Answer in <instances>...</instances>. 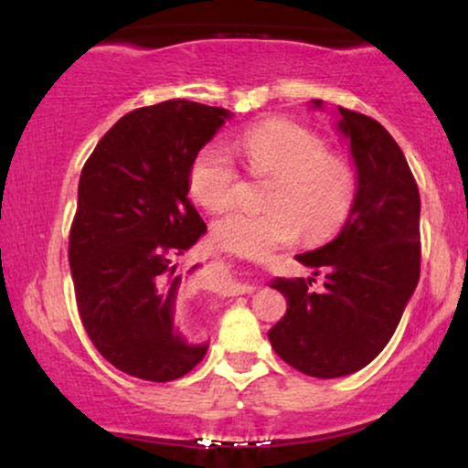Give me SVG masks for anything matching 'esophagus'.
<instances>
[{
	"instance_id": "esophagus-1",
	"label": "esophagus",
	"mask_w": 468,
	"mask_h": 468,
	"mask_svg": "<svg viewBox=\"0 0 468 468\" xmlns=\"http://www.w3.org/2000/svg\"><path fill=\"white\" fill-rule=\"evenodd\" d=\"M239 292H240V293H247V292H253V285H249V283H245V285H240V287H239Z\"/></svg>"
}]
</instances>
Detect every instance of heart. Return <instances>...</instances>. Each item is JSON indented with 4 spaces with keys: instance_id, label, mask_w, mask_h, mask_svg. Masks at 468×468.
Instances as JSON below:
<instances>
[{
    "instance_id": "b5f03b06",
    "label": "heart",
    "mask_w": 468,
    "mask_h": 468,
    "mask_svg": "<svg viewBox=\"0 0 468 468\" xmlns=\"http://www.w3.org/2000/svg\"><path fill=\"white\" fill-rule=\"evenodd\" d=\"M249 170L274 175L264 213H232L213 223V240L229 253L261 260L304 234L324 240L347 221L356 200V176L328 144L306 127L283 119L261 121L236 140ZM239 172L221 144H207L189 165V196L210 213L234 202Z\"/></svg>"
}]
</instances>
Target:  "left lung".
I'll use <instances>...</instances> for the list:
<instances>
[{
    "label": "left lung",
    "mask_w": 468,
    "mask_h": 468,
    "mask_svg": "<svg viewBox=\"0 0 468 468\" xmlns=\"http://www.w3.org/2000/svg\"><path fill=\"white\" fill-rule=\"evenodd\" d=\"M313 108H324L313 100ZM338 132L356 164V200L328 245L296 260L319 274L274 279L285 315L268 330L272 349L300 373L335 379L375 360L392 338L420 281V191L400 146L379 121L338 106Z\"/></svg>",
    "instance_id": "8db88e82"
}]
</instances>
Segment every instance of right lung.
I'll return each mask as SVG.
<instances>
[{
    "label": "right lung",
    "instance_id": "add662e5",
    "mask_svg": "<svg viewBox=\"0 0 468 468\" xmlns=\"http://www.w3.org/2000/svg\"><path fill=\"white\" fill-rule=\"evenodd\" d=\"M232 112L187 100L136 108L100 140L80 172L69 229L76 304L95 349L123 373L165 383L208 343L175 322L189 283L176 260L207 232L189 200V165Z\"/></svg>",
    "mask_w": 468,
    "mask_h": 468
}]
</instances>
